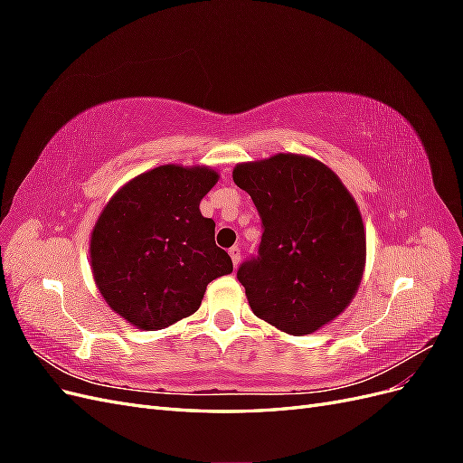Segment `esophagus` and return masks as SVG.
<instances>
[{
	"label": "esophagus",
	"mask_w": 463,
	"mask_h": 463,
	"mask_svg": "<svg viewBox=\"0 0 463 463\" xmlns=\"http://www.w3.org/2000/svg\"><path fill=\"white\" fill-rule=\"evenodd\" d=\"M230 257H232V260H233L235 266L240 264V260H241V249L237 247V245H233V247L230 249Z\"/></svg>",
	"instance_id": "1"
}]
</instances>
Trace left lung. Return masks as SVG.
I'll use <instances>...</instances> for the list:
<instances>
[{"label":"left lung","instance_id":"obj_1","mask_svg":"<svg viewBox=\"0 0 463 463\" xmlns=\"http://www.w3.org/2000/svg\"><path fill=\"white\" fill-rule=\"evenodd\" d=\"M233 181L262 226L259 253L237 270L250 309L293 335L318 330L352 301L365 266L354 197L330 167L298 154L240 164Z\"/></svg>","mask_w":463,"mask_h":463}]
</instances>
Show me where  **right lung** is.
<instances>
[{
    "label": "right lung",
    "mask_w": 463,
    "mask_h": 463,
    "mask_svg": "<svg viewBox=\"0 0 463 463\" xmlns=\"http://www.w3.org/2000/svg\"><path fill=\"white\" fill-rule=\"evenodd\" d=\"M208 167L160 165L121 187L90 240L94 282L133 326L160 330L193 315L206 286L233 264L199 210L216 185Z\"/></svg>",
    "instance_id": "obj_1"
}]
</instances>
